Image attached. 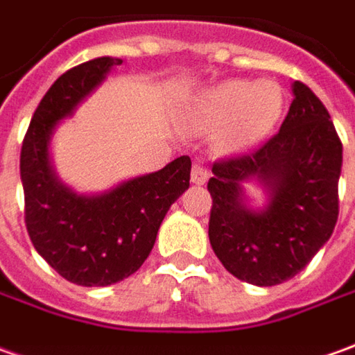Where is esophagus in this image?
<instances>
[{
	"label": "esophagus",
	"mask_w": 355,
	"mask_h": 355,
	"mask_svg": "<svg viewBox=\"0 0 355 355\" xmlns=\"http://www.w3.org/2000/svg\"><path fill=\"white\" fill-rule=\"evenodd\" d=\"M209 178V173L206 168L202 167L200 163H196L194 167H192V173H190V180H192V184H198V187H202V184H206Z\"/></svg>",
	"instance_id": "esophagus-1"
}]
</instances>
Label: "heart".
<instances>
[{
	"label": "heart",
	"mask_w": 355,
	"mask_h": 355,
	"mask_svg": "<svg viewBox=\"0 0 355 355\" xmlns=\"http://www.w3.org/2000/svg\"><path fill=\"white\" fill-rule=\"evenodd\" d=\"M284 112V93L268 79H229L204 89L188 108L198 134H214L221 153H245L274 132Z\"/></svg>",
	"instance_id": "b5f03b06"
}]
</instances>
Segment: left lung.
I'll use <instances>...</instances> for the list:
<instances>
[{
	"instance_id": "left-lung-1",
	"label": "left lung",
	"mask_w": 355,
	"mask_h": 355,
	"mask_svg": "<svg viewBox=\"0 0 355 355\" xmlns=\"http://www.w3.org/2000/svg\"><path fill=\"white\" fill-rule=\"evenodd\" d=\"M276 136L259 151L219 161L208 190L209 243L241 282L268 288L297 276L329 241L338 219L342 144L329 110L301 81ZM263 188L254 209L244 184Z\"/></svg>"
}]
</instances>
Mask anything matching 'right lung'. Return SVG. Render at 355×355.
Instances as JSON below:
<instances>
[{"label": "right lung", "instance_id": "1", "mask_svg": "<svg viewBox=\"0 0 355 355\" xmlns=\"http://www.w3.org/2000/svg\"><path fill=\"white\" fill-rule=\"evenodd\" d=\"M120 58H95L60 76L35 110L21 149L25 223L36 252L62 278L103 288L146 262L168 208L190 187V157L96 194H81L58 177L50 144L62 120L105 83Z\"/></svg>", "mask_w": 355, "mask_h": 355}]
</instances>
